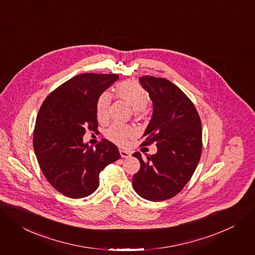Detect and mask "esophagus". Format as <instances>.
Masks as SVG:
<instances>
[{
  "instance_id": "esophagus-1",
  "label": "esophagus",
  "mask_w": 255,
  "mask_h": 255,
  "mask_svg": "<svg viewBox=\"0 0 255 255\" xmlns=\"http://www.w3.org/2000/svg\"><path fill=\"white\" fill-rule=\"evenodd\" d=\"M120 154L122 157H129L131 155V153L127 150H124V149H120Z\"/></svg>"
}]
</instances>
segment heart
<instances>
[{
    "mask_svg": "<svg viewBox=\"0 0 255 255\" xmlns=\"http://www.w3.org/2000/svg\"><path fill=\"white\" fill-rule=\"evenodd\" d=\"M115 95L117 98L126 102L134 111L136 116L144 112L149 103L148 92L140 85L133 81H125L119 83L115 88ZM111 104V96L108 92L102 94L97 102V118L100 122H105L109 118V109ZM134 131L129 126L115 124L106 131V136L111 141L119 145H124L133 135Z\"/></svg>",
    "mask_w": 255,
    "mask_h": 255,
    "instance_id": "heart-1",
    "label": "heart"
}]
</instances>
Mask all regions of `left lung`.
<instances>
[{
	"label": "left lung",
	"instance_id": "8db88e82",
	"mask_svg": "<svg viewBox=\"0 0 255 255\" xmlns=\"http://www.w3.org/2000/svg\"><path fill=\"white\" fill-rule=\"evenodd\" d=\"M142 87L152 101V116L141 145L155 143V154L142 159L132 180L136 193L150 201L178 194L192 177L201 155L202 129L199 115L188 97L165 78L142 76Z\"/></svg>",
	"mask_w": 255,
	"mask_h": 255
}]
</instances>
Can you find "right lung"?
<instances>
[{"mask_svg": "<svg viewBox=\"0 0 255 255\" xmlns=\"http://www.w3.org/2000/svg\"><path fill=\"white\" fill-rule=\"evenodd\" d=\"M119 79L117 74L83 73L64 82L42 103L33 132V148L45 179L70 198L94 193L100 173L121 157L103 139L96 148L83 142L86 130L97 131V102Z\"/></svg>", "mask_w": 255, "mask_h": 255, "instance_id": "add662e5", "label": "right lung"}]
</instances>
